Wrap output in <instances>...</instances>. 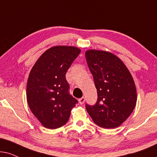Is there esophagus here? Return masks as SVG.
Instances as JSON below:
<instances>
[{"mask_svg": "<svg viewBox=\"0 0 157 157\" xmlns=\"http://www.w3.org/2000/svg\"><path fill=\"white\" fill-rule=\"evenodd\" d=\"M78 100H79V103H80V105H82V104L85 103V98L84 97H82V98H80V99H79Z\"/></svg>", "mask_w": 157, "mask_h": 157, "instance_id": "1", "label": "esophagus"}]
</instances>
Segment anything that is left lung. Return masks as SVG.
I'll return each instance as SVG.
<instances>
[{"instance_id": "1", "label": "left lung", "mask_w": 157, "mask_h": 157, "mask_svg": "<svg viewBox=\"0 0 157 157\" xmlns=\"http://www.w3.org/2000/svg\"><path fill=\"white\" fill-rule=\"evenodd\" d=\"M85 57L98 92L95 105H85L87 113L94 123L102 128L120 126L136 104V89L130 72L110 52L87 50Z\"/></svg>"}]
</instances>
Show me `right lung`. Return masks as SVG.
<instances>
[{"label": "right lung", "instance_id": "right-lung-1", "mask_svg": "<svg viewBox=\"0 0 157 157\" xmlns=\"http://www.w3.org/2000/svg\"><path fill=\"white\" fill-rule=\"evenodd\" d=\"M81 50L55 46L41 54L29 74L26 98L32 113L45 128L55 129L67 124L77 100L69 93L65 75Z\"/></svg>", "mask_w": 157, "mask_h": 157}]
</instances>
